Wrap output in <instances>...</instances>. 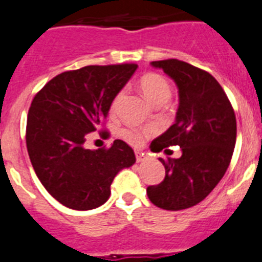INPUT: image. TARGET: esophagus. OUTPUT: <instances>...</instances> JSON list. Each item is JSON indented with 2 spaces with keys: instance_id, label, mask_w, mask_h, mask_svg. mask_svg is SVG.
Returning <instances> with one entry per match:
<instances>
[{
  "instance_id": "1",
  "label": "esophagus",
  "mask_w": 262,
  "mask_h": 262,
  "mask_svg": "<svg viewBox=\"0 0 262 262\" xmlns=\"http://www.w3.org/2000/svg\"><path fill=\"white\" fill-rule=\"evenodd\" d=\"M135 159H136V161H138V163H142L143 160L145 159V155L143 154V152L136 151V152H135Z\"/></svg>"
}]
</instances>
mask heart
Segmentation results:
<instances>
[{
    "label": "heart",
    "mask_w": 262,
    "mask_h": 262,
    "mask_svg": "<svg viewBox=\"0 0 262 262\" xmlns=\"http://www.w3.org/2000/svg\"><path fill=\"white\" fill-rule=\"evenodd\" d=\"M139 88L144 94L145 98L154 105H163L172 96V88L164 76L159 73H147L139 80ZM122 92L113 98L110 105V111L114 113L122 98ZM155 134L154 127H127L120 131V136L131 145H140L145 139Z\"/></svg>",
    "instance_id": "1"
}]
</instances>
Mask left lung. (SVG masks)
Masks as SVG:
<instances>
[{
  "mask_svg": "<svg viewBox=\"0 0 262 262\" xmlns=\"http://www.w3.org/2000/svg\"><path fill=\"white\" fill-rule=\"evenodd\" d=\"M176 81L180 106L176 123L151 143L154 152L180 145V159H160L165 177L147 187L164 210L189 209L203 201L223 178L236 143V117L221 84L209 72L177 59L152 61Z\"/></svg>",
  "mask_w": 262,
  "mask_h": 262,
  "instance_id": "1",
  "label": "left lung"
}]
</instances>
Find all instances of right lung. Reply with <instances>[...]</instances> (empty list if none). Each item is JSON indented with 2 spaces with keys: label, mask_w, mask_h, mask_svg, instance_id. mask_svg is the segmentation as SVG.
I'll list each match as a JSON object with an SVG mask.
<instances>
[{
  "label": "right lung",
  "mask_w": 262,
  "mask_h": 262,
  "mask_svg": "<svg viewBox=\"0 0 262 262\" xmlns=\"http://www.w3.org/2000/svg\"><path fill=\"white\" fill-rule=\"evenodd\" d=\"M136 68L128 62L62 72L32 99L26 126L32 168L46 190L69 209L103 205L117 173L135 163L133 148L123 140L96 151L84 143L98 129L99 135H110L101 127L113 98Z\"/></svg>",
  "instance_id": "add662e5"
}]
</instances>
